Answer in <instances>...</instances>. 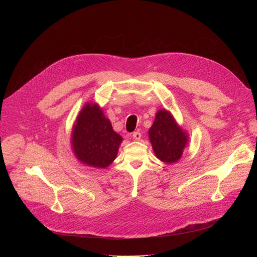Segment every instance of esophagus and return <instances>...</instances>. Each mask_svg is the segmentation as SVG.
<instances>
[{"instance_id": "1", "label": "esophagus", "mask_w": 257, "mask_h": 257, "mask_svg": "<svg viewBox=\"0 0 257 257\" xmlns=\"http://www.w3.org/2000/svg\"><path fill=\"white\" fill-rule=\"evenodd\" d=\"M132 136H133V138H134L135 140H140V139H141V133H140L139 131H136V132H134Z\"/></svg>"}]
</instances>
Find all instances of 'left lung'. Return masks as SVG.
I'll list each match as a JSON object with an SVG mask.
<instances>
[{"label":"left lung","instance_id":"left-lung-1","mask_svg":"<svg viewBox=\"0 0 257 257\" xmlns=\"http://www.w3.org/2000/svg\"><path fill=\"white\" fill-rule=\"evenodd\" d=\"M149 134L157 158L167 164L177 162L187 144V135L166 109L157 113Z\"/></svg>","mask_w":257,"mask_h":257}]
</instances>
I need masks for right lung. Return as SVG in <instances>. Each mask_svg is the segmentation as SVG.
<instances>
[{
	"instance_id": "1",
	"label": "right lung",
	"mask_w": 257,
	"mask_h": 257,
	"mask_svg": "<svg viewBox=\"0 0 257 257\" xmlns=\"http://www.w3.org/2000/svg\"><path fill=\"white\" fill-rule=\"evenodd\" d=\"M121 141L98 105L86 103L72 133L76 158L90 167L104 169L116 159Z\"/></svg>"
}]
</instances>
